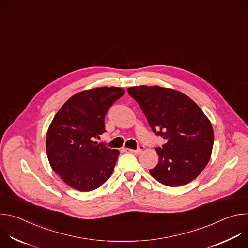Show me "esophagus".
<instances>
[{"label":"esophagus","mask_w":248,"mask_h":248,"mask_svg":"<svg viewBox=\"0 0 248 248\" xmlns=\"http://www.w3.org/2000/svg\"><path fill=\"white\" fill-rule=\"evenodd\" d=\"M128 150H129V152H131V153L139 154V153H141V152H142V151L144 150V146H143V145H139V146L137 147V149H128Z\"/></svg>","instance_id":"obj_1"}]
</instances>
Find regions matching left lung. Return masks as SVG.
Listing matches in <instances>:
<instances>
[{
    "mask_svg": "<svg viewBox=\"0 0 248 248\" xmlns=\"http://www.w3.org/2000/svg\"><path fill=\"white\" fill-rule=\"evenodd\" d=\"M128 94L143 111L153 132L165 139L156 147L158 165L153 178L168 186L192 182L207 166L214 143V131L198 105L186 94L160 86H134Z\"/></svg>",
    "mask_w": 248,
    "mask_h": 248,
    "instance_id": "1",
    "label": "left lung"
}]
</instances>
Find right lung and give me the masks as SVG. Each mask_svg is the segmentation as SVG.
<instances>
[{
	"label": "right lung",
	"instance_id": "obj_1",
	"mask_svg": "<svg viewBox=\"0 0 248 248\" xmlns=\"http://www.w3.org/2000/svg\"><path fill=\"white\" fill-rule=\"evenodd\" d=\"M124 94L120 87H98L70 97L54 117L46 136L49 163L78 191L100 187L112 175L119 150L94 141L105 130V116Z\"/></svg>",
	"mask_w": 248,
	"mask_h": 248
}]
</instances>
